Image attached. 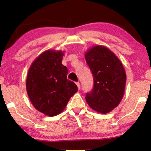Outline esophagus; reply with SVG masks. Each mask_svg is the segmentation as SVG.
Instances as JSON below:
<instances>
[{
  "instance_id": "obj_1",
  "label": "esophagus",
  "mask_w": 151,
  "mask_h": 151,
  "mask_svg": "<svg viewBox=\"0 0 151 151\" xmlns=\"http://www.w3.org/2000/svg\"><path fill=\"white\" fill-rule=\"evenodd\" d=\"M76 85H77L78 89H80V84L79 82H76Z\"/></svg>"
}]
</instances>
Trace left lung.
I'll return each mask as SVG.
<instances>
[{
	"label": "left lung",
	"mask_w": 151,
	"mask_h": 151,
	"mask_svg": "<svg viewBox=\"0 0 151 151\" xmlns=\"http://www.w3.org/2000/svg\"><path fill=\"white\" fill-rule=\"evenodd\" d=\"M93 76V88L86 95L91 108L108 113L118 106L124 93L127 75L122 63L112 51L102 45L88 49L84 55Z\"/></svg>",
	"instance_id": "left-lung-1"
}]
</instances>
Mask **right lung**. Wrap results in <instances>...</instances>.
<instances>
[{"label":"right lung","mask_w":151,"mask_h":151,"mask_svg":"<svg viewBox=\"0 0 151 151\" xmlns=\"http://www.w3.org/2000/svg\"><path fill=\"white\" fill-rule=\"evenodd\" d=\"M64 51L47 50L35 59L29 69L26 88L35 109L53 117L63 112L70 98L78 91L67 79V67L62 64Z\"/></svg>","instance_id":"add662e5"}]
</instances>
